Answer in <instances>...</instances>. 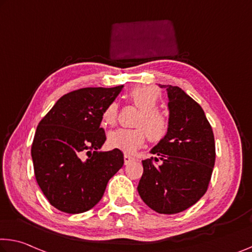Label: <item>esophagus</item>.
Instances as JSON below:
<instances>
[{
    "instance_id": "1",
    "label": "esophagus",
    "mask_w": 252,
    "mask_h": 252,
    "mask_svg": "<svg viewBox=\"0 0 252 252\" xmlns=\"http://www.w3.org/2000/svg\"><path fill=\"white\" fill-rule=\"evenodd\" d=\"M123 159H125V165H129L130 162L134 161V158L131 157V156H129V155H125V157H123Z\"/></svg>"
}]
</instances>
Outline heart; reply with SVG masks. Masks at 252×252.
<instances>
[{
    "label": "heart",
    "instance_id": "obj_1",
    "mask_svg": "<svg viewBox=\"0 0 252 252\" xmlns=\"http://www.w3.org/2000/svg\"><path fill=\"white\" fill-rule=\"evenodd\" d=\"M160 92L154 86H137L127 94V98L140 110L135 129H117L107 135V146L125 154H132L146 141L148 135L151 142H159L168 133L169 120L162 111L157 109ZM118 118V104L111 102L102 113L104 125L113 126Z\"/></svg>",
    "mask_w": 252,
    "mask_h": 252
}]
</instances>
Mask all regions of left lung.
I'll return each mask as SVG.
<instances>
[{
    "label": "left lung",
    "instance_id": "8db88e82",
    "mask_svg": "<svg viewBox=\"0 0 252 252\" xmlns=\"http://www.w3.org/2000/svg\"><path fill=\"white\" fill-rule=\"evenodd\" d=\"M160 87L168 93L169 131L151 149L156 157L142 160L138 191L151 210L176 214L206 193L215 162V142L201 105L181 87Z\"/></svg>",
    "mask_w": 252,
    "mask_h": 252
}]
</instances>
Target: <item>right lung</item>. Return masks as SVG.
Listing matches in <instances>:
<instances>
[{
  "label": "right lung",
  "instance_id": "obj_1",
  "mask_svg": "<svg viewBox=\"0 0 252 252\" xmlns=\"http://www.w3.org/2000/svg\"><path fill=\"white\" fill-rule=\"evenodd\" d=\"M122 87L69 92L39 122L31 147L34 176L50 204L62 212L83 213L96 205L123 166L120 150L98 151L106 140L99 126L102 113Z\"/></svg>",
  "mask_w": 252,
  "mask_h": 252
}]
</instances>
